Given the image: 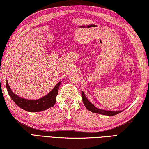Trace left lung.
I'll return each mask as SVG.
<instances>
[{
	"label": "left lung",
	"instance_id": "obj_1",
	"mask_svg": "<svg viewBox=\"0 0 149 149\" xmlns=\"http://www.w3.org/2000/svg\"><path fill=\"white\" fill-rule=\"evenodd\" d=\"M82 98L83 103H84L86 108L88 111L92 112V113L101 114H103V115H106V116H114V115H116L117 114L122 113V112L124 111L122 110V111H113L103 110V109H98L95 106L93 105L90 101H88L87 97H86L84 93L83 92V91L82 92Z\"/></svg>",
	"mask_w": 149,
	"mask_h": 149
}]
</instances>
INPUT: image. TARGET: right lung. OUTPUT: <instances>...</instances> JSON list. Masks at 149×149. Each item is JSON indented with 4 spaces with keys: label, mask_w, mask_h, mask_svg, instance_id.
<instances>
[{
    "label": "right lung",
    "mask_w": 149,
    "mask_h": 149,
    "mask_svg": "<svg viewBox=\"0 0 149 149\" xmlns=\"http://www.w3.org/2000/svg\"><path fill=\"white\" fill-rule=\"evenodd\" d=\"M61 81L59 82L48 94L38 100H27L19 97L12 92L6 80V88L8 94L16 105L28 112H40L53 107L56 102V97Z\"/></svg>",
    "instance_id": "1"
}]
</instances>
